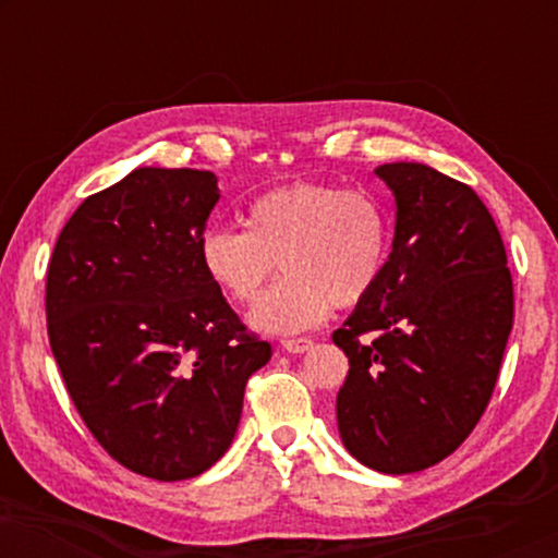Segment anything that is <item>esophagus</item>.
Segmentation results:
<instances>
[{
    "instance_id": "34e87169",
    "label": "esophagus",
    "mask_w": 558,
    "mask_h": 558,
    "mask_svg": "<svg viewBox=\"0 0 558 558\" xmlns=\"http://www.w3.org/2000/svg\"><path fill=\"white\" fill-rule=\"evenodd\" d=\"M315 342H312L310 338H287L281 340V348L287 350V353H304V350H310Z\"/></svg>"
}]
</instances>
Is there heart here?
<instances>
[{
	"label": "heart",
	"instance_id": "1",
	"mask_svg": "<svg viewBox=\"0 0 558 558\" xmlns=\"http://www.w3.org/2000/svg\"><path fill=\"white\" fill-rule=\"evenodd\" d=\"M243 228H208L197 243L205 277L235 304H251L279 269L284 277L254 310L251 327L271 335L310 330L330 307H355L384 277L391 213L368 190L325 182L274 187L248 203Z\"/></svg>",
	"mask_w": 558,
	"mask_h": 558
}]
</instances>
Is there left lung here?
I'll return each mask as SVG.
<instances>
[{"mask_svg": "<svg viewBox=\"0 0 558 558\" xmlns=\"http://www.w3.org/2000/svg\"><path fill=\"white\" fill-rule=\"evenodd\" d=\"M376 174L396 197L393 248L332 332L350 363L338 429L365 468L407 475L452 454L485 414L513 330V279L470 185L418 162Z\"/></svg>", "mask_w": 558, "mask_h": 558, "instance_id": "8db88e82", "label": "left lung"}]
</instances>
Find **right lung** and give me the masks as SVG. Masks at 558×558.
I'll use <instances>...</instances> for the list:
<instances>
[{
  "mask_svg": "<svg viewBox=\"0 0 558 558\" xmlns=\"http://www.w3.org/2000/svg\"><path fill=\"white\" fill-rule=\"evenodd\" d=\"M218 197L208 170L140 167L78 205L48 264L50 350L83 424L162 483L226 454L246 380L271 357L197 256Z\"/></svg>",
  "mask_w": 558,
  "mask_h": 558,
  "instance_id": "add662e5",
  "label": "right lung"
}]
</instances>
